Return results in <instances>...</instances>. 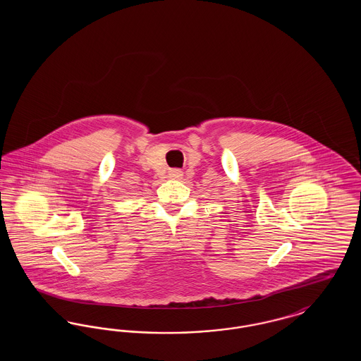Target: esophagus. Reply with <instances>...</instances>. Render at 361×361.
Returning <instances> with one entry per match:
<instances>
[{
    "mask_svg": "<svg viewBox=\"0 0 361 361\" xmlns=\"http://www.w3.org/2000/svg\"><path fill=\"white\" fill-rule=\"evenodd\" d=\"M183 171H180V169H171L169 171V178H172V180H181L183 178Z\"/></svg>",
    "mask_w": 361,
    "mask_h": 361,
    "instance_id": "obj_1",
    "label": "esophagus"
}]
</instances>
